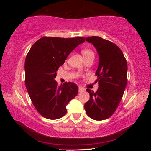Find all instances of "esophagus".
Instances as JSON below:
<instances>
[{
  "instance_id": "34e87169",
  "label": "esophagus",
  "mask_w": 151,
  "mask_h": 151,
  "mask_svg": "<svg viewBox=\"0 0 151 151\" xmlns=\"http://www.w3.org/2000/svg\"><path fill=\"white\" fill-rule=\"evenodd\" d=\"M84 91H85V88H83V87H81V86H79V87H78V91L80 92V93H81V92H83Z\"/></svg>"
}]
</instances>
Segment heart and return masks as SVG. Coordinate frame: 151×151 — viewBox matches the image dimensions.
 Returning <instances> with one entry per match:
<instances>
[{
    "label": "heart",
    "mask_w": 151,
    "mask_h": 151,
    "mask_svg": "<svg viewBox=\"0 0 151 151\" xmlns=\"http://www.w3.org/2000/svg\"><path fill=\"white\" fill-rule=\"evenodd\" d=\"M82 54H83V57L85 58H87L88 57H91V56H93V57H94V54L93 52V51L89 49V48H83L82 50Z\"/></svg>",
    "instance_id": "heart-1"
}]
</instances>
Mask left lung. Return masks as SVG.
I'll list each match as a JSON object with an SVG mask.
<instances>
[{
	"instance_id": "1",
	"label": "left lung",
	"mask_w": 151,
	"mask_h": 151,
	"mask_svg": "<svg viewBox=\"0 0 151 151\" xmlns=\"http://www.w3.org/2000/svg\"><path fill=\"white\" fill-rule=\"evenodd\" d=\"M99 57L95 75L99 88L95 93L86 89L90 99L85 104L87 115L96 121L109 119L121 102L127 83V63L118 46L99 37L86 38Z\"/></svg>"
}]
</instances>
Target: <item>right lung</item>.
Segmentation results:
<instances>
[{
  "label": "right lung",
  "instance_id": "add662e5",
  "mask_svg": "<svg viewBox=\"0 0 151 151\" xmlns=\"http://www.w3.org/2000/svg\"><path fill=\"white\" fill-rule=\"evenodd\" d=\"M85 38L63 39L42 37L35 42L24 63L25 85L37 111L46 119H60L66 113V106L78 94L74 83L57 85V71L70 53Z\"/></svg>",
  "mask_w": 151,
  "mask_h": 151
}]
</instances>
